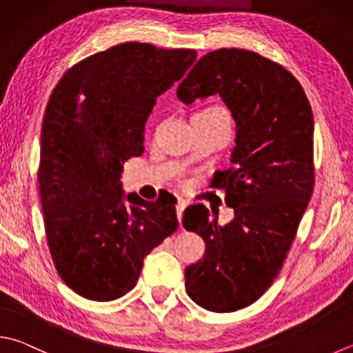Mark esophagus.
Wrapping results in <instances>:
<instances>
[{"label":"esophagus","instance_id":"1","mask_svg":"<svg viewBox=\"0 0 353 353\" xmlns=\"http://www.w3.org/2000/svg\"><path fill=\"white\" fill-rule=\"evenodd\" d=\"M188 208V201L183 198H178V203H176V216H178V221L181 224V218H183V212L184 209Z\"/></svg>","mask_w":353,"mask_h":353}]
</instances>
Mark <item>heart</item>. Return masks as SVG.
<instances>
[{"label": "heart", "mask_w": 353, "mask_h": 353, "mask_svg": "<svg viewBox=\"0 0 353 353\" xmlns=\"http://www.w3.org/2000/svg\"><path fill=\"white\" fill-rule=\"evenodd\" d=\"M212 108H216V109H221V110H224V112H228L224 108H219V105H212Z\"/></svg>", "instance_id": "1"}]
</instances>
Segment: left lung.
Returning a JSON list of instances; mask_svg holds the SVG:
<instances>
[{
  "instance_id": "8db88e82",
  "label": "left lung",
  "mask_w": 353,
  "mask_h": 353,
  "mask_svg": "<svg viewBox=\"0 0 353 353\" xmlns=\"http://www.w3.org/2000/svg\"><path fill=\"white\" fill-rule=\"evenodd\" d=\"M215 94L235 119L236 145L212 188L235 218L219 225L203 204L184 210V229L205 243L184 276L192 300L224 314L255 303L280 274L314 192V115L298 79L252 50L209 52L176 90L184 104Z\"/></svg>"
}]
</instances>
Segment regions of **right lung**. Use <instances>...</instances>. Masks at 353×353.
Returning <instances> with one entry per match:
<instances>
[{"instance_id": "right-lung-1", "label": "right lung", "mask_w": 353, "mask_h": 353, "mask_svg": "<svg viewBox=\"0 0 353 353\" xmlns=\"http://www.w3.org/2000/svg\"><path fill=\"white\" fill-rule=\"evenodd\" d=\"M194 49L123 43L73 64L52 90L38 184L46 239L61 280L88 300L135 288L143 259L178 229L174 195L123 201V164L143 154L157 98L179 81Z\"/></svg>"}]
</instances>
